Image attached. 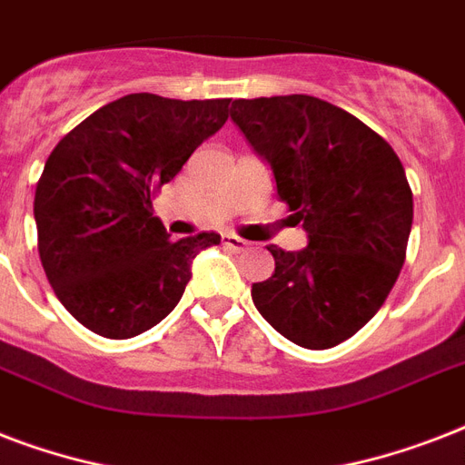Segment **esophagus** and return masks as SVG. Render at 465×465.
Instances as JSON below:
<instances>
[{"label":"esophagus","mask_w":465,"mask_h":465,"mask_svg":"<svg viewBox=\"0 0 465 465\" xmlns=\"http://www.w3.org/2000/svg\"><path fill=\"white\" fill-rule=\"evenodd\" d=\"M222 243H224L226 248H232V251H243V248H246V241L241 239V236H233V233H224V236H222Z\"/></svg>","instance_id":"34e87169"}]
</instances>
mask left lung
I'll return each instance as SVG.
<instances>
[{"label": "left lung", "instance_id": "left-lung-1", "mask_svg": "<svg viewBox=\"0 0 465 465\" xmlns=\"http://www.w3.org/2000/svg\"><path fill=\"white\" fill-rule=\"evenodd\" d=\"M232 120L309 236L302 251L268 246L275 272L253 284L255 309L294 345H340L381 309L403 268L412 226L403 163L361 120L306 94L239 98Z\"/></svg>", "mask_w": 465, "mask_h": 465}]
</instances>
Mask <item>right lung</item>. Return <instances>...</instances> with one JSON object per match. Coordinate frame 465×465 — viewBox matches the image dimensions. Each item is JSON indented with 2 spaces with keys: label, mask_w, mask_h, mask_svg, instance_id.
I'll return each instance as SVG.
<instances>
[{
  "label": "right lung",
  "mask_w": 465,
  "mask_h": 465,
  "mask_svg": "<svg viewBox=\"0 0 465 465\" xmlns=\"http://www.w3.org/2000/svg\"><path fill=\"white\" fill-rule=\"evenodd\" d=\"M232 98L130 94L64 134L35 185L38 253L62 306L96 335L127 340L181 302L190 262L222 236L181 241L154 217V193L229 118Z\"/></svg>",
  "instance_id": "add662e5"
}]
</instances>
